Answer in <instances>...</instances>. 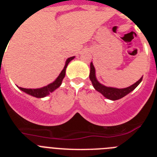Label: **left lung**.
Returning a JSON list of instances; mask_svg holds the SVG:
<instances>
[{
  "label": "left lung",
  "mask_w": 157,
  "mask_h": 157,
  "mask_svg": "<svg viewBox=\"0 0 157 157\" xmlns=\"http://www.w3.org/2000/svg\"><path fill=\"white\" fill-rule=\"evenodd\" d=\"M90 78L92 84L94 87L95 88L96 90H98V92L101 93V94H103L105 98H108L109 100H112V101H116V100H119L120 98H123L124 96L127 95L129 93L133 91L136 87L139 85V83L141 82L142 80V77L138 80V82H136L134 84H133L130 86L127 87L124 89H116L112 88V87H107L105 86L101 85V83L97 80L95 76V68H94V65L92 63H90Z\"/></svg>",
  "instance_id": "left-lung-1"
}]
</instances>
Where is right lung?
Instances as JSON below:
<instances>
[{
	"mask_svg": "<svg viewBox=\"0 0 157 157\" xmlns=\"http://www.w3.org/2000/svg\"><path fill=\"white\" fill-rule=\"evenodd\" d=\"M74 58L75 56H72V57H70L67 59L65 66L64 67H63V71H61V73L59 75L57 78H56L53 82L49 84V85L40 89H25V88H22V87H19V89H20L21 90H23V92L27 93V94H30V95L31 96H34V97H35V98H44V97H45V96L48 95L50 93H52V91L55 90L56 89H57L59 86L61 85L62 80L63 79V78H64L65 76V72H66L67 66V64L69 63V62H70L71 60H72Z\"/></svg>",
	"mask_w": 157,
	"mask_h": 157,
	"instance_id": "1",
	"label": "right lung"
}]
</instances>
